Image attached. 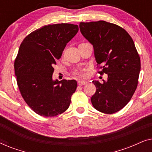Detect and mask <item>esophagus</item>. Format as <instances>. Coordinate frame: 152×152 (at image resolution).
Segmentation results:
<instances>
[{"label":"esophagus","instance_id":"obj_1","mask_svg":"<svg viewBox=\"0 0 152 152\" xmlns=\"http://www.w3.org/2000/svg\"><path fill=\"white\" fill-rule=\"evenodd\" d=\"M77 84L79 86H84L86 84V82H85V81H82V80H80L77 82Z\"/></svg>","mask_w":152,"mask_h":152}]
</instances>
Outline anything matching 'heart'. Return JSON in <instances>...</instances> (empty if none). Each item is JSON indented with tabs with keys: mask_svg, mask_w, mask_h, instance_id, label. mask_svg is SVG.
I'll use <instances>...</instances> for the list:
<instances>
[{
	"mask_svg": "<svg viewBox=\"0 0 152 152\" xmlns=\"http://www.w3.org/2000/svg\"><path fill=\"white\" fill-rule=\"evenodd\" d=\"M74 74L76 75L81 76V77H84L85 75L84 72H82V70H76L74 72Z\"/></svg>",
	"mask_w": 152,
	"mask_h": 152,
	"instance_id": "b5f03b06",
	"label": "heart"
}]
</instances>
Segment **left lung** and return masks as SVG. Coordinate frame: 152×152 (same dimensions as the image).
Instances as JSON below:
<instances>
[{"label":"left lung","instance_id":"left-lung-1","mask_svg":"<svg viewBox=\"0 0 152 152\" xmlns=\"http://www.w3.org/2000/svg\"><path fill=\"white\" fill-rule=\"evenodd\" d=\"M81 33L93 45L100 75L107 81H93L96 92L91 100L102 113L112 114L130 101L138 86L140 59L134 42L121 27L104 20L80 23Z\"/></svg>","mask_w":152,"mask_h":152}]
</instances>
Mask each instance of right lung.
<instances>
[{
  "instance_id": "add662e5",
  "label": "right lung",
  "mask_w": 152,
  "mask_h": 152,
  "mask_svg": "<svg viewBox=\"0 0 152 152\" xmlns=\"http://www.w3.org/2000/svg\"><path fill=\"white\" fill-rule=\"evenodd\" d=\"M78 30L74 24L45 26L28 34L20 45L14 61L17 84L25 102L38 115L53 117L69 107L77 84L74 80L54 81L53 66Z\"/></svg>"
}]
</instances>
